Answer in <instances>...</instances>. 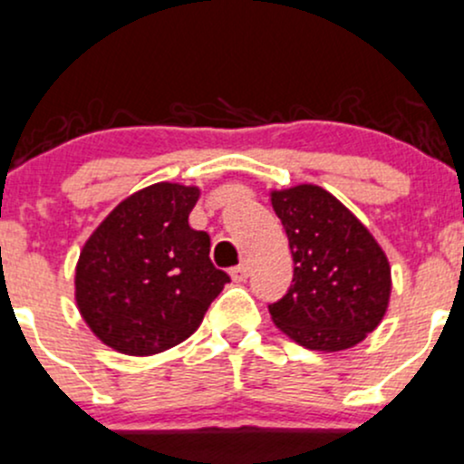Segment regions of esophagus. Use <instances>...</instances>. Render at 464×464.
<instances>
[{
	"mask_svg": "<svg viewBox=\"0 0 464 464\" xmlns=\"http://www.w3.org/2000/svg\"><path fill=\"white\" fill-rule=\"evenodd\" d=\"M231 277L236 282H245L246 277H248V265H246V262H240V265H237V266H233Z\"/></svg>",
	"mask_w": 464,
	"mask_h": 464,
	"instance_id": "1",
	"label": "esophagus"
}]
</instances>
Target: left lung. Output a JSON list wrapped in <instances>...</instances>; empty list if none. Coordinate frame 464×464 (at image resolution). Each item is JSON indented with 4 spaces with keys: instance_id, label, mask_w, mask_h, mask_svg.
<instances>
[{
    "instance_id": "obj_1",
    "label": "left lung",
    "mask_w": 464,
    "mask_h": 464,
    "mask_svg": "<svg viewBox=\"0 0 464 464\" xmlns=\"http://www.w3.org/2000/svg\"><path fill=\"white\" fill-rule=\"evenodd\" d=\"M289 237L294 285L271 302V318L311 351L362 343L382 320L392 269L372 233L344 204L314 184L271 193Z\"/></svg>"
}]
</instances>
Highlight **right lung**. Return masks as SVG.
<instances>
[{
  "instance_id": "add662e5",
  "label": "right lung",
  "mask_w": 464,
  "mask_h": 464,
  "mask_svg": "<svg viewBox=\"0 0 464 464\" xmlns=\"http://www.w3.org/2000/svg\"><path fill=\"white\" fill-rule=\"evenodd\" d=\"M195 187L160 182L117 204L80 253L75 297L92 334L120 353L153 355L187 340L231 277L188 213Z\"/></svg>"
}]
</instances>
